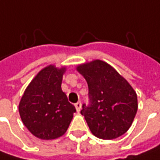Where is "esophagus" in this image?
I'll return each mask as SVG.
<instances>
[{
  "instance_id": "1",
  "label": "esophagus",
  "mask_w": 160,
  "mask_h": 160,
  "mask_svg": "<svg viewBox=\"0 0 160 160\" xmlns=\"http://www.w3.org/2000/svg\"><path fill=\"white\" fill-rule=\"evenodd\" d=\"M74 107H75L76 111H77V112H79V111L81 110V102H77V103L74 105Z\"/></svg>"
}]
</instances>
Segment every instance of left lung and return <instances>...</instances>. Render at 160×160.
<instances>
[{
	"instance_id": "1",
	"label": "left lung",
	"mask_w": 160,
	"mask_h": 160,
	"mask_svg": "<svg viewBox=\"0 0 160 160\" xmlns=\"http://www.w3.org/2000/svg\"><path fill=\"white\" fill-rule=\"evenodd\" d=\"M76 70L88 85L90 105H83L81 114L92 134L102 139L124 135L138 111L136 91L114 67L102 60L79 64Z\"/></svg>"
}]
</instances>
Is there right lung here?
Segmentation results:
<instances>
[{
  "label": "right lung",
  "instance_id": "1",
  "mask_svg": "<svg viewBox=\"0 0 160 160\" xmlns=\"http://www.w3.org/2000/svg\"><path fill=\"white\" fill-rule=\"evenodd\" d=\"M66 67L50 64L42 69L26 87L19 104L23 125L34 137L51 140L66 132L74 113L62 90L63 75Z\"/></svg>",
  "mask_w": 160,
  "mask_h": 160
}]
</instances>
